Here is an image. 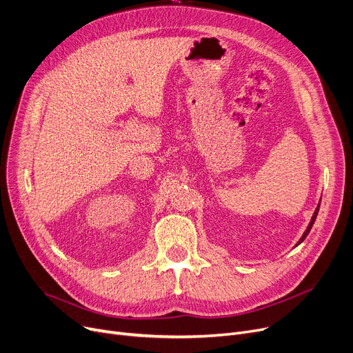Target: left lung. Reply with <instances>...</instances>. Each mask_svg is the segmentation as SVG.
Instances as JSON below:
<instances>
[{
	"label": "left lung",
	"instance_id": "left-lung-1",
	"mask_svg": "<svg viewBox=\"0 0 353 353\" xmlns=\"http://www.w3.org/2000/svg\"><path fill=\"white\" fill-rule=\"evenodd\" d=\"M318 212H319V206H318V209L316 210H314V213H313V216H312V220H310V223H309V226H307V229H306V232L303 233V236L301 237V240H299V243L298 245H301L302 242H303V240L306 239V236L309 234V232H310V229H312V226H313V223H314V220H316V216H318ZM298 245H296V246H298Z\"/></svg>",
	"mask_w": 353,
	"mask_h": 353
}]
</instances>
